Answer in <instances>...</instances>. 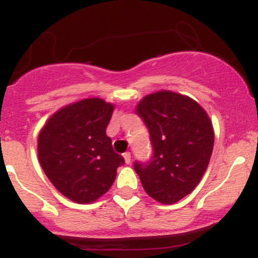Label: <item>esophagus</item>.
<instances>
[{
	"label": "esophagus",
	"mask_w": 258,
	"mask_h": 258,
	"mask_svg": "<svg viewBox=\"0 0 258 258\" xmlns=\"http://www.w3.org/2000/svg\"><path fill=\"white\" fill-rule=\"evenodd\" d=\"M122 156H124V159H125V163H126V164H131V161H132V155H131V152H125V154L122 155Z\"/></svg>",
	"instance_id": "34e87169"
}]
</instances>
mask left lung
Masks as SVG:
<instances>
[{"label":"left lung","mask_w":258,"mask_h":258,"mask_svg":"<svg viewBox=\"0 0 258 258\" xmlns=\"http://www.w3.org/2000/svg\"><path fill=\"white\" fill-rule=\"evenodd\" d=\"M150 133L152 155L134 163L143 188L152 199L173 204L197 187L213 151L208 115L191 98L172 92L145 97L137 106Z\"/></svg>","instance_id":"8db88e82"}]
</instances>
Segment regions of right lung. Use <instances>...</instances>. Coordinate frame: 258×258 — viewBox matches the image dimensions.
Instances as JSON below:
<instances>
[{"label":"right lung","instance_id":"add662e5","mask_svg":"<svg viewBox=\"0 0 258 258\" xmlns=\"http://www.w3.org/2000/svg\"><path fill=\"white\" fill-rule=\"evenodd\" d=\"M113 106L89 98L59 109L38 136V160L56 190L76 203H92L112 186L125 163L106 127Z\"/></svg>","mask_w":258,"mask_h":258}]
</instances>
